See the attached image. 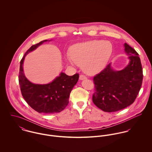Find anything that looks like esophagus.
Here are the masks:
<instances>
[{
	"label": "esophagus",
	"mask_w": 152,
	"mask_h": 152,
	"mask_svg": "<svg viewBox=\"0 0 152 152\" xmlns=\"http://www.w3.org/2000/svg\"><path fill=\"white\" fill-rule=\"evenodd\" d=\"M87 78V77L84 75H80V80H86Z\"/></svg>",
	"instance_id": "34e87169"
}]
</instances>
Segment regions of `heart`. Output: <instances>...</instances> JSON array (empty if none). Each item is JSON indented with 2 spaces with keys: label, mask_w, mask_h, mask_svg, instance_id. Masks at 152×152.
Returning a JSON list of instances; mask_svg holds the SVG:
<instances>
[{
  "label": "heart",
  "mask_w": 152,
  "mask_h": 152,
  "mask_svg": "<svg viewBox=\"0 0 152 152\" xmlns=\"http://www.w3.org/2000/svg\"><path fill=\"white\" fill-rule=\"evenodd\" d=\"M113 51L110 42L92 40L74 45L71 54L65 56L68 63L72 65H82L88 74H96L104 69Z\"/></svg>",
  "instance_id": "1"
}]
</instances>
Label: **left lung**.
<instances>
[{
	"mask_svg": "<svg viewBox=\"0 0 152 152\" xmlns=\"http://www.w3.org/2000/svg\"><path fill=\"white\" fill-rule=\"evenodd\" d=\"M125 51L129 64L122 70L113 69L111 63L94 77V104L104 112H116L134 101L142 84L143 71L138 53L127 43Z\"/></svg>",
	"mask_w": 152,
	"mask_h": 152,
	"instance_id": "8db88e82",
	"label": "left lung"
}]
</instances>
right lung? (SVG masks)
Masks as SVG:
<instances>
[{
  "mask_svg": "<svg viewBox=\"0 0 152 152\" xmlns=\"http://www.w3.org/2000/svg\"><path fill=\"white\" fill-rule=\"evenodd\" d=\"M48 41L51 40H45L33 45L26 52L20 61L19 81L22 96L32 108L40 113L52 114L60 112L67 106L70 93L78 81L79 74L68 76L61 72L51 83L46 84H33L26 77L23 70L25 57Z\"/></svg>",
  "mask_w": 152,
  "mask_h": 152,
  "instance_id": "1",
  "label": "right lung"
}]
</instances>
